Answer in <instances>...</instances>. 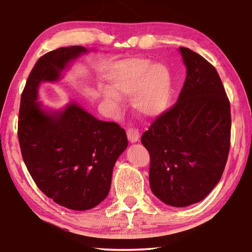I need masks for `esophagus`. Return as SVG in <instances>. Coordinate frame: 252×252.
Listing matches in <instances>:
<instances>
[{"mask_svg":"<svg viewBox=\"0 0 252 252\" xmlns=\"http://www.w3.org/2000/svg\"><path fill=\"white\" fill-rule=\"evenodd\" d=\"M126 135L130 142H136L139 141L140 139V132L138 129H135V127H129V129L126 130Z\"/></svg>","mask_w":252,"mask_h":252,"instance_id":"1","label":"esophagus"}]
</instances>
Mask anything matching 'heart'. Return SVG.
Instances as JSON below:
<instances>
[{"label": "heart", "mask_w": 252, "mask_h": 252, "mask_svg": "<svg viewBox=\"0 0 252 252\" xmlns=\"http://www.w3.org/2000/svg\"><path fill=\"white\" fill-rule=\"evenodd\" d=\"M110 87L102 88L106 101L119 105L122 94H130L132 106L146 117H159L171 105L173 79L169 67L152 64L146 59H129L119 63L108 75Z\"/></svg>", "instance_id": "obj_1"}]
</instances>
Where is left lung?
I'll return each instance as SVG.
<instances>
[{
  "mask_svg": "<svg viewBox=\"0 0 252 252\" xmlns=\"http://www.w3.org/2000/svg\"><path fill=\"white\" fill-rule=\"evenodd\" d=\"M187 76L177 103L141 136L150 155L151 191L162 202L188 207L201 201L227 163L231 114L218 72L190 49L179 48Z\"/></svg>",
  "mask_w": 252,
  "mask_h": 252,
  "instance_id": "1",
  "label": "left lung"
}]
</instances>
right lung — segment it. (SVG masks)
<instances>
[{
  "mask_svg": "<svg viewBox=\"0 0 252 252\" xmlns=\"http://www.w3.org/2000/svg\"><path fill=\"white\" fill-rule=\"evenodd\" d=\"M88 51L67 46L37 60L22 92L18 136L24 163L37 188L55 203L89 210L106 198L118 158L127 147L116 122L97 120L75 102L62 111L37 102L41 82H54L69 63Z\"/></svg>",
  "mask_w": 252,
  "mask_h": 252,
  "instance_id": "add662e5",
  "label": "right lung"
}]
</instances>
